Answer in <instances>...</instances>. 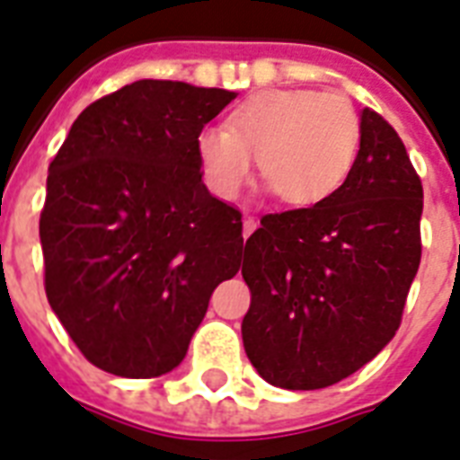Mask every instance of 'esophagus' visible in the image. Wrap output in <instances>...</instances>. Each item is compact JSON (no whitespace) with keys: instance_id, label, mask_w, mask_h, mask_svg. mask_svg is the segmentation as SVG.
Here are the masks:
<instances>
[{"instance_id":"esophagus-1","label":"esophagus","mask_w":460,"mask_h":460,"mask_svg":"<svg viewBox=\"0 0 460 460\" xmlns=\"http://www.w3.org/2000/svg\"><path fill=\"white\" fill-rule=\"evenodd\" d=\"M258 229V219L255 217H243V236H251Z\"/></svg>"}]
</instances>
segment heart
Returning <instances> with one entry per match:
<instances>
[{
	"mask_svg": "<svg viewBox=\"0 0 460 460\" xmlns=\"http://www.w3.org/2000/svg\"><path fill=\"white\" fill-rule=\"evenodd\" d=\"M359 118L347 98L306 89H270L234 108L226 128L198 132L195 154L207 190L236 199L258 156L270 190L292 207L332 198L352 171Z\"/></svg>",
	"mask_w": 460,
	"mask_h": 460,
	"instance_id": "1",
	"label": "heart"
}]
</instances>
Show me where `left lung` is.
Returning a JSON list of instances; mask_svg holds the SVG:
<instances>
[{
	"mask_svg": "<svg viewBox=\"0 0 460 460\" xmlns=\"http://www.w3.org/2000/svg\"><path fill=\"white\" fill-rule=\"evenodd\" d=\"M422 183L405 145L371 108L332 198L265 215L243 245L245 355L268 384L325 388L394 340L420 268Z\"/></svg>",
	"mask_w": 460,
	"mask_h": 460,
	"instance_id": "left-lung-1",
	"label": "left lung"
}]
</instances>
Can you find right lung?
Returning a JSON list of instances; mask_svg holds the SVG:
<instances>
[{"mask_svg": "<svg viewBox=\"0 0 460 460\" xmlns=\"http://www.w3.org/2000/svg\"><path fill=\"white\" fill-rule=\"evenodd\" d=\"M234 91L139 79L75 120L40 212L45 294L93 367L152 378L183 362L209 296L243 258L241 212L195 154Z\"/></svg>", "mask_w": 460, "mask_h": 460, "instance_id": "obj_1", "label": "right lung"}]
</instances>
